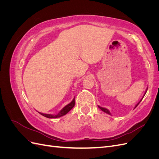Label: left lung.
<instances>
[{
    "mask_svg": "<svg viewBox=\"0 0 159 159\" xmlns=\"http://www.w3.org/2000/svg\"><path fill=\"white\" fill-rule=\"evenodd\" d=\"M147 91H146V93H147ZM142 99H141V100H142ZM141 100L140 101V102H139V103H137V105H136V106H135V108H136V107H137V105H139V103H140V102H141ZM98 107H99V109H100L101 110H102V111H104L105 113H108V114L111 115L110 112L109 111V110H107V109H105V108H103V107H100V106H99V105H98Z\"/></svg>",
    "mask_w": 159,
    "mask_h": 159,
    "instance_id": "8db88e82",
    "label": "left lung"
}]
</instances>
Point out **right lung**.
I'll list each match as a JSON object with an SVG mask.
<instances>
[{"instance_id": "1", "label": "right lung", "mask_w": 159, "mask_h": 159, "mask_svg": "<svg viewBox=\"0 0 159 159\" xmlns=\"http://www.w3.org/2000/svg\"><path fill=\"white\" fill-rule=\"evenodd\" d=\"M74 105H75V98H74L73 101H72V102L70 103H69L68 105H67L66 106H65L63 109H62L60 111V113L57 115H50V114H44V113H39L41 114L42 115H43V116H44V117H48V118L60 117L61 116H63V115H66V113H68L74 107Z\"/></svg>"}]
</instances>
